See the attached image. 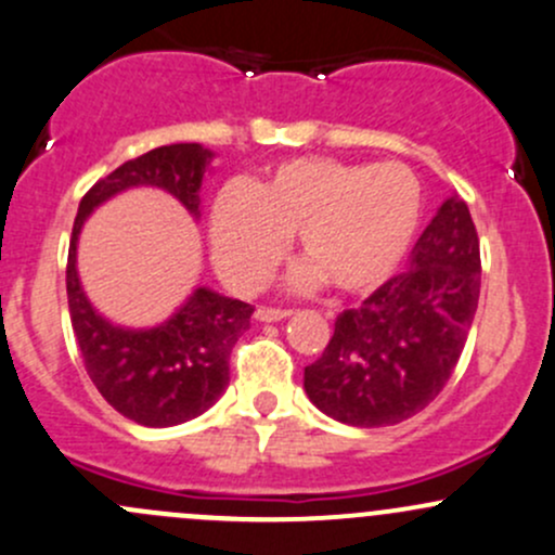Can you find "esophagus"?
<instances>
[{"instance_id":"esophagus-1","label":"esophagus","mask_w":555,"mask_h":555,"mask_svg":"<svg viewBox=\"0 0 555 555\" xmlns=\"http://www.w3.org/2000/svg\"><path fill=\"white\" fill-rule=\"evenodd\" d=\"M289 313L293 311H287V308H258V311H255V319H258V322H282V319H287Z\"/></svg>"}]
</instances>
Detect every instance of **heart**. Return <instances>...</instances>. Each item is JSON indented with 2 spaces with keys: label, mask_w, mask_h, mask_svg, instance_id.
I'll use <instances>...</instances> for the list:
<instances>
[{
  "label": "heart",
  "mask_w": 555,
  "mask_h": 555,
  "mask_svg": "<svg viewBox=\"0 0 555 555\" xmlns=\"http://www.w3.org/2000/svg\"><path fill=\"white\" fill-rule=\"evenodd\" d=\"M423 183L404 165H353L330 156L282 162L247 191L225 189L209 215L220 276L253 293L273 276L297 233V287L326 282L366 295L388 282L415 242Z\"/></svg>",
  "instance_id": "heart-1"
}]
</instances>
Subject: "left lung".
Segmentation results:
<instances>
[{"mask_svg":"<svg viewBox=\"0 0 555 555\" xmlns=\"http://www.w3.org/2000/svg\"><path fill=\"white\" fill-rule=\"evenodd\" d=\"M481 289L468 204L449 196L420 233L410 268L337 317L324 353L306 366V393L356 428L410 420L441 393L474 324Z\"/></svg>","mask_w":555,"mask_h":555,"instance_id":"8db88e82","label":"left lung"}]
</instances>
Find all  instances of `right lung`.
Here are the masks:
<instances>
[{"instance_id": "1", "label": "right lung", "mask_w": 555, "mask_h": 555, "mask_svg": "<svg viewBox=\"0 0 555 555\" xmlns=\"http://www.w3.org/2000/svg\"><path fill=\"white\" fill-rule=\"evenodd\" d=\"M212 151L199 143L159 145L98 180L79 202L66 266L68 313L85 370L103 399L149 428L199 417L229 385L231 348L249 330V302L196 287L167 322L151 330L111 324L92 308L77 273V244L95 207L138 185L172 194L199 218V191Z\"/></svg>"}]
</instances>
